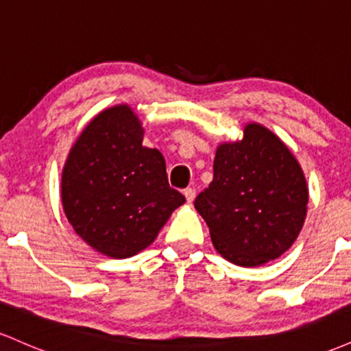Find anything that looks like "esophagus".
<instances>
[{
    "instance_id": "esophagus-1",
    "label": "esophagus",
    "mask_w": 351,
    "mask_h": 351,
    "mask_svg": "<svg viewBox=\"0 0 351 351\" xmlns=\"http://www.w3.org/2000/svg\"><path fill=\"white\" fill-rule=\"evenodd\" d=\"M183 195H184V198H186L188 203H193V199L196 198L195 188H186V189H184V191H183Z\"/></svg>"
}]
</instances>
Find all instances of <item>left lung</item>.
<instances>
[{"label":"left lung","mask_w":351,"mask_h":351,"mask_svg":"<svg viewBox=\"0 0 351 351\" xmlns=\"http://www.w3.org/2000/svg\"><path fill=\"white\" fill-rule=\"evenodd\" d=\"M308 186L289 147L264 125H244L243 138L219 143L215 178L195 199L213 245L224 259L256 267L295 243L307 217Z\"/></svg>","instance_id":"obj_1"}]
</instances>
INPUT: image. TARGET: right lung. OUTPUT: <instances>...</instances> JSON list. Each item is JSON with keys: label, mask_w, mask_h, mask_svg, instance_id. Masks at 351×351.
Returning <instances> with one entry per match:
<instances>
[{"label": "right lung", "mask_w": 351, "mask_h": 351, "mask_svg": "<svg viewBox=\"0 0 351 351\" xmlns=\"http://www.w3.org/2000/svg\"><path fill=\"white\" fill-rule=\"evenodd\" d=\"M128 104L99 112L80 132L62 168L60 199L67 221L94 251L127 259L147 249L184 203L170 188L156 148Z\"/></svg>", "instance_id": "1"}]
</instances>
